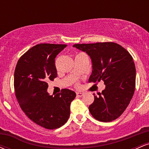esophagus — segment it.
Wrapping results in <instances>:
<instances>
[{
  "mask_svg": "<svg viewBox=\"0 0 149 149\" xmlns=\"http://www.w3.org/2000/svg\"><path fill=\"white\" fill-rule=\"evenodd\" d=\"M83 95H84V94H83V92H76V95H77V97H83Z\"/></svg>",
  "mask_w": 149,
  "mask_h": 149,
  "instance_id": "obj_1",
  "label": "esophagus"
}]
</instances>
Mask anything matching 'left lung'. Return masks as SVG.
<instances>
[{
	"label": "left lung",
	"instance_id": "left-lung-1",
	"mask_svg": "<svg viewBox=\"0 0 149 149\" xmlns=\"http://www.w3.org/2000/svg\"><path fill=\"white\" fill-rule=\"evenodd\" d=\"M92 60L89 82L102 80L106 88L89 107L97 120L111 122L121 116L129 105L135 90L136 69L133 58L124 47L112 42L75 44Z\"/></svg>",
	"mask_w": 149,
	"mask_h": 149
}]
</instances>
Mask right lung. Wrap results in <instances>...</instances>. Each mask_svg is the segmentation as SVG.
<instances>
[{"label":"right lung","instance_id":"1","mask_svg":"<svg viewBox=\"0 0 149 149\" xmlns=\"http://www.w3.org/2000/svg\"><path fill=\"white\" fill-rule=\"evenodd\" d=\"M66 45L41 43L25 52L15 71V95L20 107L33 122L54 130L67 122L70 105L76 92L64 89L55 96L49 95L47 80L57 76L55 57Z\"/></svg>","mask_w":149,"mask_h":149}]
</instances>
